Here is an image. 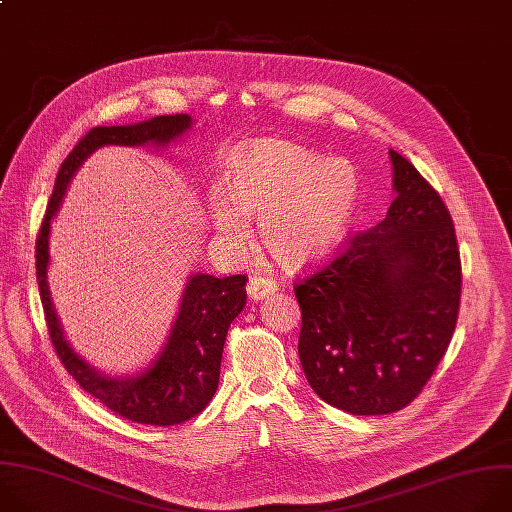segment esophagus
<instances>
[{
  "label": "esophagus",
  "mask_w": 512,
  "mask_h": 512,
  "mask_svg": "<svg viewBox=\"0 0 512 512\" xmlns=\"http://www.w3.org/2000/svg\"><path fill=\"white\" fill-rule=\"evenodd\" d=\"M276 290V282L268 276H252L248 282V294L252 300H262Z\"/></svg>",
  "instance_id": "1"
}]
</instances>
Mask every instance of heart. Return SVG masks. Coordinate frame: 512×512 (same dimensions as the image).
<instances>
[{
    "instance_id": "heart-1",
    "label": "heart",
    "mask_w": 512,
    "mask_h": 512,
    "mask_svg": "<svg viewBox=\"0 0 512 512\" xmlns=\"http://www.w3.org/2000/svg\"><path fill=\"white\" fill-rule=\"evenodd\" d=\"M222 193L210 199L218 234L244 244V218H260L266 250L284 264L311 262L329 252L345 232L359 191L347 159L286 141H260L232 155Z\"/></svg>"
}]
</instances>
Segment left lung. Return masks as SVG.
<instances>
[{"label": "left lung", "mask_w": 512, "mask_h": 512, "mask_svg": "<svg viewBox=\"0 0 512 512\" xmlns=\"http://www.w3.org/2000/svg\"><path fill=\"white\" fill-rule=\"evenodd\" d=\"M389 155L397 195L385 220L294 284L304 375L323 401L355 416L412 403L444 357L460 311L452 216L410 161Z\"/></svg>", "instance_id": "8db88e82"}]
</instances>
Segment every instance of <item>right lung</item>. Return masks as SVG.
<instances>
[{
    "label": "right lung",
    "mask_w": 512,
    "mask_h": 512,
    "mask_svg": "<svg viewBox=\"0 0 512 512\" xmlns=\"http://www.w3.org/2000/svg\"><path fill=\"white\" fill-rule=\"evenodd\" d=\"M191 127L189 115H165L137 125L92 127L62 161L46 216L36 238V276L50 341L66 371L76 383L111 412L125 420L149 426H177L203 412L220 381L222 351L232 321L246 306L244 274L216 278L195 274L189 278L177 321L157 361L137 377L115 379L88 367L64 339L48 290V236L50 222L60 208L66 187L80 163L105 145H167Z\"/></svg>",
    "instance_id": "1"
}]
</instances>
